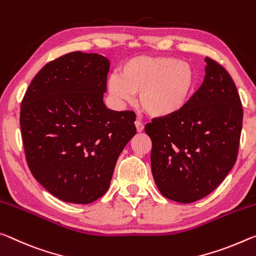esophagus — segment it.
<instances>
[{"label":"esophagus","mask_w":256,"mask_h":256,"mask_svg":"<svg viewBox=\"0 0 256 256\" xmlns=\"http://www.w3.org/2000/svg\"><path fill=\"white\" fill-rule=\"evenodd\" d=\"M135 126H136V129H137V132H142L144 130V124L140 122V121H138V120H136L135 121Z\"/></svg>","instance_id":"esophagus-1"}]
</instances>
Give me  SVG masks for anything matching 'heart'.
Wrapping results in <instances>:
<instances>
[{"label": "heart", "instance_id": "heart-1", "mask_svg": "<svg viewBox=\"0 0 256 256\" xmlns=\"http://www.w3.org/2000/svg\"><path fill=\"white\" fill-rule=\"evenodd\" d=\"M196 71L174 56H140L108 78V90L116 103L128 104L138 94L140 106L153 118H168L185 108L194 93Z\"/></svg>", "mask_w": 256, "mask_h": 256}]
</instances>
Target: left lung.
I'll list each match as a JSON object with an SVG mask.
<instances>
[{
    "label": "left lung",
    "instance_id": "1",
    "mask_svg": "<svg viewBox=\"0 0 256 256\" xmlns=\"http://www.w3.org/2000/svg\"><path fill=\"white\" fill-rule=\"evenodd\" d=\"M205 77L182 111L145 126L152 140L150 168L164 198L192 203L210 194L236 162L242 106L222 66L205 58Z\"/></svg>",
    "mask_w": 256,
    "mask_h": 256
}]
</instances>
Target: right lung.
Returning <instances> with one entry per match:
<instances>
[{
  "instance_id": "1",
  "label": "right lung",
  "mask_w": 256,
  "mask_h": 256,
  "mask_svg": "<svg viewBox=\"0 0 256 256\" xmlns=\"http://www.w3.org/2000/svg\"><path fill=\"white\" fill-rule=\"evenodd\" d=\"M110 61L71 52L40 70L20 108L29 169L58 200L90 204L106 194L120 153L135 136L132 111L103 102Z\"/></svg>"
}]
</instances>
